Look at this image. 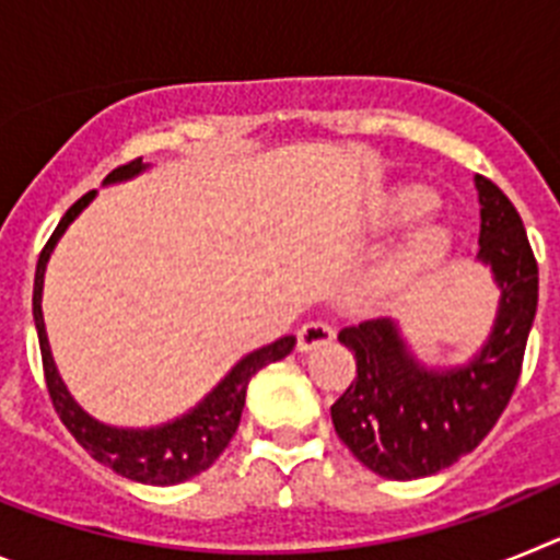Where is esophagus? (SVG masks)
Here are the masks:
<instances>
[{
  "label": "esophagus",
  "instance_id": "obj_1",
  "mask_svg": "<svg viewBox=\"0 0 560 560\" xmlns=\"http://www.w3.org/2000/svg\"><path fill=\"white\" fill-rule=\"evenodd\" d=\"M336 336V330L328 323H305L303 328L296 330V348L308 353V350L319 348V345H328Z\"/></svg>",
  "mask_w": 560,
  "mask_h": 560
}]
</instances>
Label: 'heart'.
Listing matches in <instances>:
<instances>
[{
  "label": "heart",
  "mask_w": 560,
  "mask_h": 560,
  "mask_svg": "<svg viewBox=\"0 0 560 560\" xmlns=\"http://www.w3.org/2000/svg\"><path fill=\"white\" fill-rule=\"evenodd\" d=\"M440 205L438 192L429 190L423 185H407L398 187L387 196V199L378 205V226H387V230H395V226H409L415 221L427 219L429 212ZM448 246H452V235L446 230H427L423 235H418L407 249L400 252V257L393 264V277H407L412 271L423 269V266H432L434 260L446 255Z\"/></svg>",
  "instance_id": "1"
}]
</instances>
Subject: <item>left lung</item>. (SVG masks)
I'll use <instances>...</instances> for the list:
<instances>
[{
  "instance_id": "1",
  "label": "left lung",
  "mask_w": 560,
  "mask_h": 560,
  "mask_svg": "<svg viewBox=\"0 0 560 560\" xmlns=\"http://www.w3.org/2000/svg\"><path fill=\"white\" fill-rule=\"evenodd\" d=\"M479 192V260L502 289L491 336L463 368L427 370L393 319L339 330L355 353V378L330 407L341 443L387 479L432 477L474 452L497 427L522 375L538 305V264L511 199L485 176Z\"/></svg>"
}]
</instances>
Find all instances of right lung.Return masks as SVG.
Segmentation results:
<instances>
[{
    "mask_svg": "<svg viewBox=\"0 0 560 560\" xmlns=\"http://www.w3.org/2000/svg\"><path fill=\"white\" fill-rule=\"evenodd\" d=\"M145 171L142 160H133L128 165L114 167L106 176V185L112 182L131 179L137 173ZM95 199V190H89L86 196L75 201L63 212V219L58 221L56 232L49 235L47 246L38 255L36 264V283H33V319H36L38 345H42V364L44 378H47V393L52 407H56L58 418L63 427L72 432V438L86 448L97 463L108 465L112 471L120 477L133 479V482L145 485H176L185 479L199 477L207 471L215 459L224 454L230 446V440L235 438L237 423H241V412L246 404V387H249L252 375L257 370H264L271 361H280L291 353L294 348V336H283V339L271 341L266 348L255 350V353L244 355L235 368L224 375L219 387L212 389L199 407L190 409L182 418L162 423L156 429H114L101 423V420L89 418L75 398L67 393L61 375L56 370V361L49 353L47 330H44V314H42V289H44V269L47 260L56 249L58 237L67 232V226L78 219V212Z\"/></svg>",
    "mask_w": 560,
    "mask_h": 560,
    "instance_id": "1",
    "label": "right lung"
}]
</instances>
